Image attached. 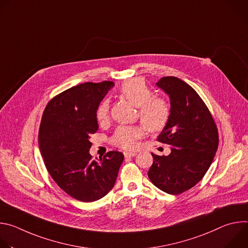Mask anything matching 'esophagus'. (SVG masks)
Instances as JSON below:
<instances>
[{
  "label": "esophagus",
  "mask_w": 248,
  "mask_h": 248,
  "mask_svg": "<svg viewBox=\"0 0 248 248\" xmlns=\"http://www.w3.org/2000/svg\"><path fill=\"white\" fill-rule=\"evenodd\" d=\"M136 155L135 152H124V157L126 158H130V157H134Z\"/></svg>",
  "instance_id": "1"
}]
</instances>
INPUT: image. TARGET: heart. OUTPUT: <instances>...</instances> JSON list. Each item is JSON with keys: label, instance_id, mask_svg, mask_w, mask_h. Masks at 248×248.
Returning a JSON list of instances; mask_svg holds the SVG:
<instances>
[{"label": "heart", "instance_id": "b5f03b06", "mask_svg": "<svg viewBox=\"0 0 248 248\" xmlns=\"http://www.w3.org/2000/svg\"><path fill=\"white\" fill-rule=\"evenodd\" d=\"M120 93L128 102L138 107V114L141 123L150 132L163 130L170 116V105L166 99L152 95L151 89L141 79H130L120 87ZM110 108L108 100H103L96 108L95 117L100 124L108 122ZM145 129L141 125H123L119 126L112 138L113 145L132 150L136 147L138 140L144 136Z\"/></svg>", "mask_w": 248, "mask_h": 248}]
</instances>
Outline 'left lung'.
Listing matches in <instances>:
<instances>
[{
  "mask_svg": "<svg viewBox=\"0 0 248 248\" xmlns=\"http://www.w3.org/2000/svg\"><path fill=\"white\" fill-rule=\"evenodd\" d=\"M156 85L168 94L170 116L157 140L171 146L168 156L152 153V184L169 194H181L199 183L218 149L216 124L197 92L184 80L162 78Z\"/></svg>",
  "mask_w": 248,
  "mask_h": 248,
  "instance_id": "obj_1",
  "label": "left lung"
}]
</instances>
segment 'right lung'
I'll return each instance as SVG.
<instances>
[{
    "instance_id": "right-lung-1",
    "label": "right lung",
    "mask_w": 248,
    "mask_h": 248,
    "mask_svg": "<svg viewBox=\"0 0 248 248\" xmlns=\"http://www.w3.org/2000/svg\"><path fill=\"white\" fill-rule=\"evenodd\" d=\"M113 81L85 82L54 97L44 110L38 143L55 183L69 196L93 202L114 187L124 154L110 151L93 160L90 136L98 129L96 108Z\"/></svg>"
}]
</instances>
